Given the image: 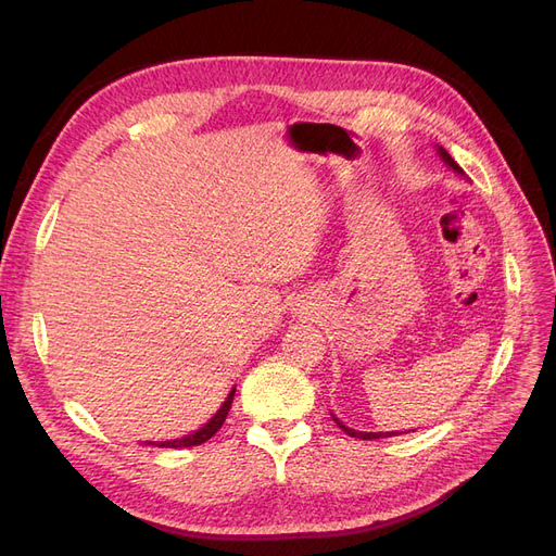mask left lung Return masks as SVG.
Returning a JSON list of instances; mask_svg holds the SVG:
<instances>
[{"label":"left lung","mask_w":556,"mask_h":556,"mask_svg":"<svg viewBox=\"0 0 556 556\" xmlns=\"http://www.w3.org/2000/svg\"><path fill=\"white\" fill-rule=\"evenodd\" d=\"M439 155H441V160H443V162L450 166V169H452L454 174H462V176H464V169H462V166H459L457 162H454V160L450 157L447 150H445V148H441V146H439ZM331 417H333V415H331ZM333 422L339 425V427H341V429H343L348 435H352V439H362V441H374V439H390V435H396V433H399V431H387V433H384V431H378V433H376V431H355V429L345 427L339 417H333Z\"/></svg>","instance_id":"left-lung-1"}]
</instances>
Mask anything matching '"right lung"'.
Instances as JSON below:
<instances>
[{
  "mask_svg": "<svg viewBox=\"0 0 556 556\" xmlns=\"http://www.w3.org/2000/svg\"><path fill=\"white\" fill-rule=\"evenodd\" d=\"M233 392H237V390L229 392V396H227V401L220 406V410H217V413L208 419V422H206L204 427H201V429H197L194 433L182 435V439H176V441H160V443L148 441V445H157V447H192V445L206 443L208 439H213V435L217 433V429H220L223 422L227 419V413H229L231 401H233Z\"/></svg>",
  "mask_w": 556,
  "mask_h": 556,
  "instance_id": "right-lung-1",
  "label": "right lung"
}]
</instances>
